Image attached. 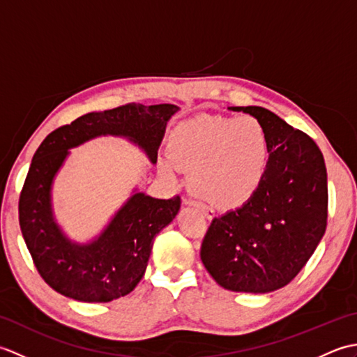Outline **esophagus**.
Segmentation results:
<instances>
[{
  "mask_svg": "<svg viewBox=\"0 0 357 357\" xmlns=\"http://www.w3.org/2000/svg\"><path fill=\"white\" fill-rule=\"evenodd\" d=\"M184 202H185V204H188V206H195V207H198V208L202 211V215L206 216L207 219H213V218H215V211L211 210V208H208V207H206V206H202V204H199V202H195V201H190V199H184Z\"/></svg>",
  "mask_w": 357,
  "mask_h": 357,
  "instance_id": "34e87169",
  "label": "esophagus"
}]
</instances>
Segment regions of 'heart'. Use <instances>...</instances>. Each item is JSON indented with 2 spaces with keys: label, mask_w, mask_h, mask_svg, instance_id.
Segmentation results:
<instances>
[{
  "label": "heart",
  "mask_w": 357,
  "mask_h": 357,
  "mask_svg": "<svg viewBox=\"0 0 357 357\" xmlns=\"http://www.w3.org/2000/svg\"><path fill=\"white\" fill-rule=\"evenodd\" d=\"M170 155L159 158V172L174 178L190 170L188 184L198 198L218 208L247 202L268 169V133L252 115L201 116L181 124L170 136Z\"/></svg>",
  "instance_id": "b5f03b06"
}]
</instances>
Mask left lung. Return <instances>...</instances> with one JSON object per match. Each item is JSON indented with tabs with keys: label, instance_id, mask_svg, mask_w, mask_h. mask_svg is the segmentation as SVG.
Wrapping results in <instances>:
<instances>
[{
	"label": "left lung",
	"instance_id": "left-lung-1",
	"mask_svg": "<svg viewBox=\"0 0 357 357\" xmlns=\"http://www.w3.org/2000/svg\"><path fill=\"white\" fill-rule=\"evenodd\" d=\"M264 124L270 161L261 187L242 207L211 221L201 261L230 291L270 293L291 282L327 227V169L316 142L275 113L229 107Z\"/></svg>",
	"mask_w": 357,
	"mask_h": 357
}]
</instances>
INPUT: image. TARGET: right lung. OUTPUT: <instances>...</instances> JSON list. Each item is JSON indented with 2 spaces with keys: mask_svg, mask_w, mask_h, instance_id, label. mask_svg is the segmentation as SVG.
Listing matches in <instances>:
<instances>
[{
  "mask_svg": "<svg viewBox=\"0 0 357 357\" xmlns=\"http://www.w3.org/2000/svg\"><path fill=\"white\" fill-rule=\"evenodd\" d=\"M178 110L173 104L130 102L92 112L56 128L38 147L20 196V227L38 273L53 290L79 302H110L138 285L153 239L178 215L179 196L156 199L135 188L98 236L77 242L55 219L53 181L70 149L100 136L126 138L156 164L167 123Z\"/></svg>",
  "mask_w": 357,
  "mask_h": 357,
  "instance_id": "right-lung-1",
  "label": "right lung"
}]
</instances>
